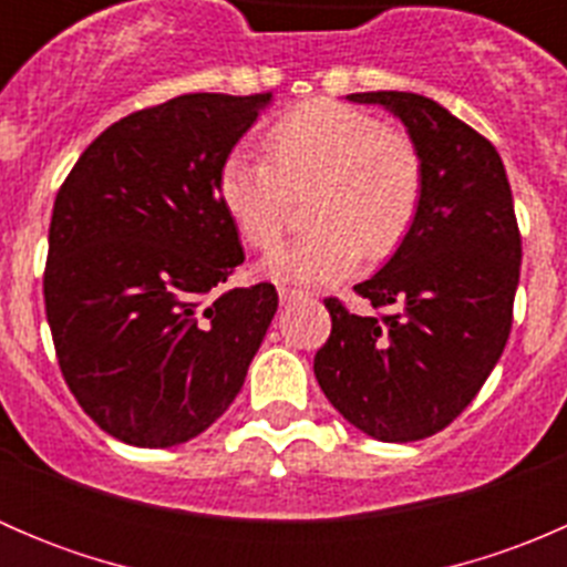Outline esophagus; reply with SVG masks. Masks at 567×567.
Returning a JSON list of instances; mask_svg holds the SVG:
<instances>
[{"mask_svg":"<svg viewBox=\"0 0 567 567\" xmlns=\"http://www.w3.org/2000/svg\"><path fill=\"white\" fill-rule=\"evenodd\" d=\"M301 299H307L305 290H299V288H279V301H282V305H293V301H301Z\"/></svg>","mask_w":567,"mask_h":567,"instance_id":"1","label":"esophagus"}]
</instances>
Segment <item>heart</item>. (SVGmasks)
Returning <instances> with one entry per match:
<instances>
[{"label":"heart","instance_id":"1","mask_svg":"<svg viewBox=\"0 0 567 567\" xmlns=\"http://www.w3.org/2000/svg\"><path fill=\"white\" fill-rule=\"evenodd\" d=\"M266 158L230 153L219 199L244 244L271 251L290 219V199L312 188V230L262 262L277 282L326 285L384 260L414 227L425 167L414 142L379 117L337 101H310L282 114L262 136Z\"/></svg>","mask_w":567,"mask_h":567}]
</instances>
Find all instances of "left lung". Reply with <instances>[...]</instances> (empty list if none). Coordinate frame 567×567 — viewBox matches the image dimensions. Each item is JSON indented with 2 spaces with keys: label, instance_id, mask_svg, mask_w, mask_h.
Returning a JSON list of instances; mask_svg holds the SVG:
<instances>
[{
  "label": "left lung",
  "instance_id": "obj_1",
  "mask_svg": "<svg viewBox=\"0 0 567 567\" xmlns=\"http://www.w3.org/2000/svg\"><path fill=\"white\" fill-rule=\"evenodd\" d=\"M425 167L414 227L357 293L392 316H353L326 299L331 334L316 353L329 403L379 442H420L447 427L505 351L522 271V236L499 153L436 101L379 90Z\"/></svg>",
  "mask_w": 567,
  "mask_h": 567
}]
</instances>
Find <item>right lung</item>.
<instances>
[{
    "mask_svg": "<svg viewBox=\"0 0 567 567\" xmlns=\"http://www.w3.org/2000/svg\"><path fill=\"white\" fill-rule=\"evenodd\" d=\"M271 93H192L128 114L54 199L43 274L56 359L90 420L134 447H175L241 392L277 312L260 282L221 290L244 249L219 169Z\"/></svg>",
    "mask_w": 567,
    "mask_h": 567,
    "instance_id": "right-lung-1",
    "label": "right lung"
}]
</instances>
